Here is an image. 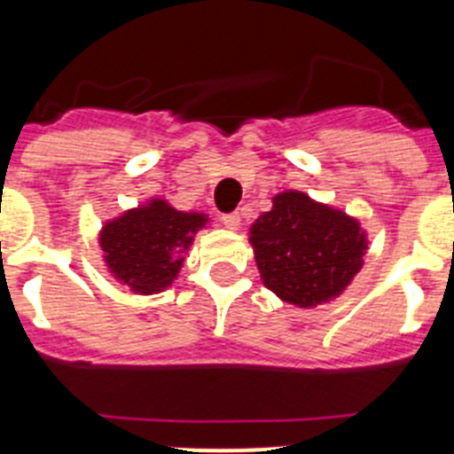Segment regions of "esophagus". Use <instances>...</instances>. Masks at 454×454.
Wrapping results in <instances>:
<instances>
[{
	"instance_id": "1",
	"label": "esophagus",
	"mask_w": 454,
	"mask_h": 454,
	"mask_svg": "<svg viewBox=\"0 0 454 454\" xmlns=\"http://www.w3.org/2000/svg\"><path fill=\"white\" fill-rule=\"evenodd\" d=\"M223 224L227 227V230L236 231L240 227V215L239 214H224L223 215Z\"/></svg>"
}]
</instances>
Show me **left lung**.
<instances>
[{"mask_svg":"<svg viewBox=\"0 0 454 454\" xmlns=\"http://www.w3.org/2000/svg\"><path fill=\"white\" fill-rule=\"evenodd\" d=\"M263 286L300 309L327 304L362 270L368 234L362 223L302 191H282L250 227Z\"/></svg>","mask_w":454,"mask_h":454,"instance_id":"obj_1","label":"left lung"}]
</instances>
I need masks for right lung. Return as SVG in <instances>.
Masks as SVG:
<instances>
[{
	"label": "right lung",
	"mask_w": 454,
	"mask_h": 454,
	"mask_svg": "<svg viewBox=\"0 0 454 454\" xmlns=\"http://www.w3.org/2000/svg\"><path fill=\"white\" fill-rule=\"evenodd\" d=\"M207 224V214L177 211L161 198L127 208L99 230L106 270L138 295L166 291L177 279L195 234Z\"/></svg>",
	"instance_id": "add662e5"
}]
</instances>
